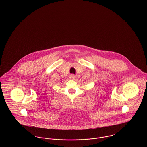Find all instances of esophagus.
<instances>
[{
	"label": "esophagus",
	"instance_id": "34e87169",
	"mask_svg": "<svg viewBox=\"0 0 147 147\" xmlns=\"http://www.w3.org/2000/svg\"><path fill=\"white\" fill-rule=\"evenodd\" d=\"M69 78H70V79L74 80V79H75V78H76V76H75L74 74H71V75H70Z\"/></svg>",
	"mask_w": 147,
	"mask_h": 147
}]
</instances>
